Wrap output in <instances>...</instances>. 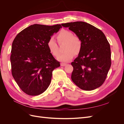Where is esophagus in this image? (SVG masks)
<instances>
[{
    "instance_id": "1",
    "label": "esophagus",
    "mask_w": 124,
    "mask_h": 124,
    "mask_svg": "<svg viewBox=\"0 0 124 124\" xmlns=\"http://www.w3.org/2000/svg\"><path fill=\"white\" fill-rule=\"evenodd\" d=\"M66 65H67V64H66V63H61V66H62V67L65 66Z\"/></svg>"
}]
</instances>
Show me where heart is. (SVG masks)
<instances>
[{"instance_id": "1", "label": "heart", "mask_w": 124, "mask_h": 124, "mask_svg": "<svg viewBox=\"0 0 124 124\" xmlns=\"http://www.w3.org/2000/svg\"><path fill=\"white\" fill-rule=\"evenodd\" d=\"M57 39L59 43L65 42L63 53L59 54L57 59L62 62H68L72 59L74 55L80 53L82 48V42L80 39L74 36L73 33L67 30L63 29L57 35ZM47 46L50 53L53 56H57L59 53L58 44L53 38H50L47 42Z\"/></svg>"}]
</instances>
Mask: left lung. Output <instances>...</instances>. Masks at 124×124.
Returning a JSON list of instances; mask_svg holds the SVG:
<instances>
[{"mask_svg":"<svg viewBox=\"0 0 124 124\" xmlns=\"http://www.w3.org/2000/svg\"><path fill=\"white\" fill-rule=\"evenodd\" d=\"M82 42L78 57L71 62V80L78 87L92 91L102 85L111 65L110 44L103 32L84 22L62 24Z\"/></svg>","mask_w":124,"mask_h":124,"instance_id":"8db88e82","label":"left lung"}]
</instances>
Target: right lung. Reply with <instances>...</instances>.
<instances>
[{
    "mask_svg": "<svg viewBox=\"0 0 124 124\" xmlns=\"http://www.w3.org/2000/svg\"><path fill=\"white\" fill-rule=\"evenodd\" d=\"M61 24H33L18 33L14 39L10 61L12 74L26 94L37 96L49 86L52 72L60 66L48 50L47 42Z\"/></svg>",
    "mask_w": 124,
    "mask_h": 124,
    "instance_id": "add662e5",
    "label": "right lung"
}]
</instances>
